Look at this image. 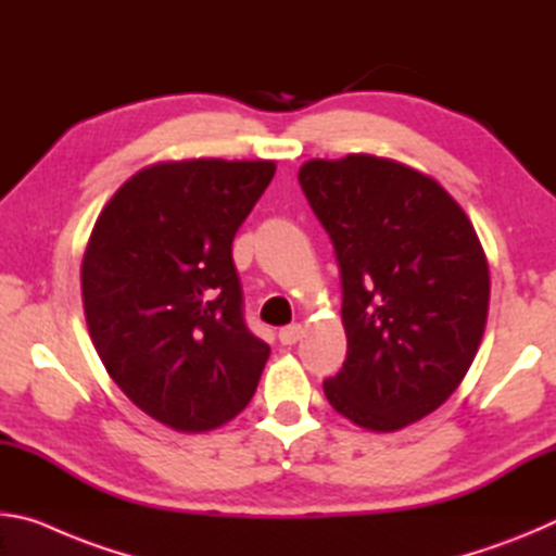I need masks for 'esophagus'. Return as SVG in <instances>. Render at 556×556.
I'll list each match as a JSON object with an SVG mask.
<instances>
[{
	"label": "esophagus",
	"instance_id": "obj_1",
	"mask_svg": "<svg viewBox=\"0 0 556 556\" xmlns=\"http://www.w3.org/2000/svg\"><path fill=\"white\" fill-rule=\"evenodd\" d=\"M301 336H304V326H301V324H291V326L279 328L281 345H294Z\"/></svg>",
	"mask_w": 556,
	"mask_h": 556
}]
</instances>
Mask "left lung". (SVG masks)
<instances>
[{"label": "left lung", "mask_w": 556, "mask_h": 556, "mask_svg": "<svg viewBox=\"0 0 556 556\" xmlns=\"http://www.w3.org/2000/svg\"><path fill=\"white\" fill-rule=\"evenodd\" d=\"M299 184L341 267L348 353L326 397L363 429L409 427L454 394L481 345L491 271L473 223L394 159H312Z\"/></svg>", "instance_id": "1"}]
</instances>
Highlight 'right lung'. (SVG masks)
I'll use <instances>...</instances> for the list:
<instances>
[{
	"mask_svg": "<svg viewBox=\"0 0 556 556\" xmlns=\"http://www.w3.org/2000/svg\"><path fill=\"white\" fill-rule=\"evenodd\" d=\"M275 162H159L100 211L80 265L83 312L117 388L186 434L248 407L269 357L242 318L232 238Z\"/></svg>",
	"mask_w": 556,
	"mask_h": 556,
	"instance_id": "right-lung-1",
	"label": "right lung"
}]
</instances>
